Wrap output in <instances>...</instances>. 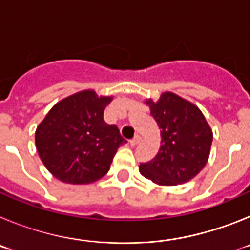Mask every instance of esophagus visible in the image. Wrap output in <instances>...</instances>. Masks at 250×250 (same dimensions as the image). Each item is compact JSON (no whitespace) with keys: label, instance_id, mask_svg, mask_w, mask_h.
Listing matches in <instances>:
<instances>
[{"label":"esophagus","instance_id":"1","mask_svg":"<svg viewBox=\"0 0 250 250\" xmlns=\"http://www.w3.org/2000/svg\"><path fill=\"white\" fill-rule=\"evenodd\" d=\"M139 141H140V136L135 135V136H134V138L131 139V140H130V145H131V146H135V145L138 144Z\"/></svg>","mask_w":250,"mask_h":250}]
</instances>
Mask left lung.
<instances>
[{
    "label": "left lung",
    "mask_w": 250,
    "mask_h": 250,
    "mask_svg": "<svg viewBox=\"0 0 250 250\" xmlns=\"http://www.w3.org/2000/svg\"><path fill=\"white\" fill-rule=\"evenodd\" d=\"M160 130V149L141 175L159 185H178L200 173L210 154L213 132L198 106L173 92L161 94L156 103L146 100Z\"/></svg>",
    "instance_id": "8db88e82"
}]
</instances>
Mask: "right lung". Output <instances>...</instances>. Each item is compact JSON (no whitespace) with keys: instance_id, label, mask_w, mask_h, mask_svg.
<instances>
[{"instance_id":"right-lung-1","label":"right lung","mask_w":250,"mask_h":250,"mask_svg":"<svg viewBox=\"0 0 250 250\" xmlns=\"http://www.w3.org/2000/svg\"><path fill=\"white\" fill-rule=\"evenodd\" d=\"M111 100L94 90L76 92L57 103L37 126V152L55 178L89 184L109 171L119 146L126 143L118 127L104 121Z\"/></svg>"}]
</instances>
